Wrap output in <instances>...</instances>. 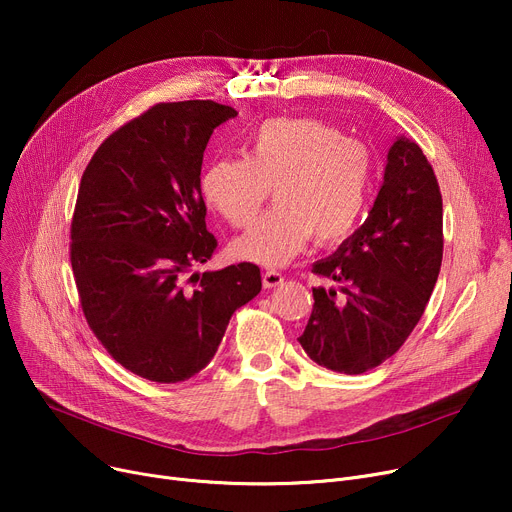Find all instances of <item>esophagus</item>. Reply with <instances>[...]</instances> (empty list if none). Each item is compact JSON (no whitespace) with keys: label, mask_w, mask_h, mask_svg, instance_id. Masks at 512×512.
Returning <instances> with one entry per match:
<instances>
[{"label":"esophagus","mask_w":512,"mask_h":512,"mask_svg":"<svg viewBox=\"0 0 512 512\" xmlns=\"http://www.w3.org/2000/svg\"><path fill=\"white\" fill-rule=\"evenodd\" d=\"M284 282V276L276 270H270V272H263V288H276Z\"/></svg>","instance_id":"obj_1"}]
</instances>
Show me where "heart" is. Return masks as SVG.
Returning <instances> with one entry per match:
<instances>
[{"mask_svg":"<svg viewBox=\"0 0 512 512\" xmlns=\"http://www.w3.org/2000/svg\"><path fill=\"white\" fill-rule=\"evenodd\" d=\"M373 161L369 149L317 118H272L253 128L240 157L215 159L203 197L232 228L249 226L274 186L276 207L232 245V257L278 267L311 240L336 245L365 213Z\"/></svg>","mask_w":512,"mask_h":512,"instance_id":"b5f03b06","label":"heart"}]
</instances>
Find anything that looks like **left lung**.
Returning a JSON list of instances; mask_svg holds the SVG:
<instances>
[{"label": "left lung", "mask_w": 512, "mask_h": 512, "mask_svg": "<svg viewBox=\"0 0 512 512\" xmlns=\"http://www.w3.org/2000/svg\"><path fill=\"white\" fill-rule=\"evenodd\" d=\"M442 195L421 147L398 137L367 222L313 265L336 288H313L299 338L321 367L359 375L390 359L415 330L442 265Z\"/></svg>", "instance_id": "left-lung-1"}]
</instances>
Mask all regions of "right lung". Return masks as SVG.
I'll list each match as a JSON object with an SVG mask.
<instances>
[{
    "label": "right lung",
    "instance_id": "right-lung-1",
    "mask_svg": "<svg viewBox=\"0 0 512 512\" xmlns=\"http://www.w3.org/2000/svg\"><path fill=\"white\" fill-rule=\"evenodd\" d=\"M234 116L209 99L157 103L112 132L80 178L70 228L80 307L105 351L157 384L199 373L261 290L247 261L186 278L218 247L201 164L213 128Z\"/></svg>",
    "mask_w": 512,
    "mask_h": 512
}]
</instances>
